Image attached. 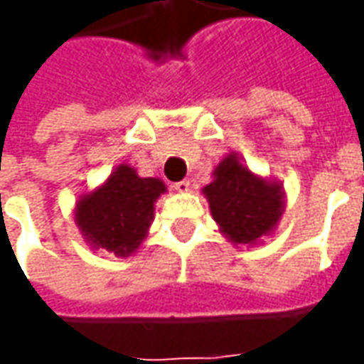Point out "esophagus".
I'll list each match as a JSON object with an SVG mask.
<instances>
[{
    "label": "esophagus",
    "instance_id": "34e87169",
    "mask_svg": "<svg viewBox=\"0 0 364 364\" xmlns=\"http://www.w3.org/2000/svg\"><path fill=\"white\" fill-rule=\"evenodd\" d=\"M189 187H191V183L187 181V179H183V181L175 183L173 185V189L177 191V193H187V191H189Z\"/></svg>",
    "mask_w": 364,
    "mask_h": 364
}]
</instances>
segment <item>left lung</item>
Returning a JSON list of instances; mask_svg holds the SVG:
<instances>
[{"instance_id":"left-lung-1","label":"left lung","mask_w":364,"mask_h":364,"mask_svg":"<svg viewBox=\"0 0 364 364\" xmlns=\"http://www.w3.org/2000/svg\"><path fill=\"white\" fill-rule=\"evenodd\" d=\"M203 195L222 236L234 245H257L274 234L287 206L282 183L253 173L236 151L214 167Z\"/></svg>"}]
</instances>
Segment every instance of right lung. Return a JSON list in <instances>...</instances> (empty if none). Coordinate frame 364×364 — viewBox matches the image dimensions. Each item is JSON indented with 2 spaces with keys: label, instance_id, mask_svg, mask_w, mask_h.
Wrapping results in <instances>:
<instances>
[{
  "label": "right lung",
  "instance_id": "1",
  "mask_svg": "<svg viewBox=\"0 0 364 364\" xmlns=\"http://www.w3.org/2000/svg\"><path fill=\"white\" fill-rule=\"evenodd\" d=\"M164 193L167 187L161 179L140 177L134 167L120 164L105 183L75 200V226L91 250L127 259L148 237L156 200Z\"/></svg>",
  "mask_w": 364,
  "mask_h": 364
}]
</instances>
